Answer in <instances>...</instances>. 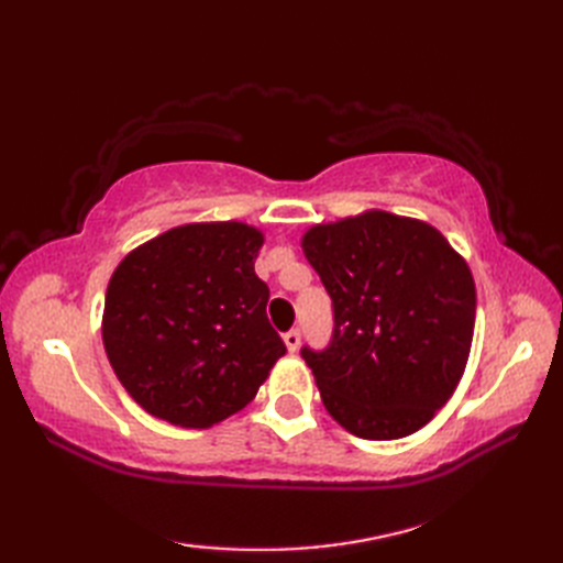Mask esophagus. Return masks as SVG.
Masks as SVG:
<instances>
[{
    "instance_id": "obj_1",
    "label": "esophagus",
    "mask_w": 563,
    "mask_h": 563,
    "mask_svg": "<svg viewBox=\"0 0 563 563\" xmlns=\"http://www.w3.org/2000/svg\"><path fill=\"white\" fill-rule=\"evenodd\" d=\"M283 341H285V345H288V351L295 353L297 349H300V329L285 331V333H283Z\"/></svg>"
}]
</instances>
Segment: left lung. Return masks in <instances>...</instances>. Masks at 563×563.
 I'll return each mask as SVG.
<instances>
[{
	"label": "left lung",
	"instance_id": "8db88e82",
	"mask_svg": "<svg viewBox=\"0 0 563 563\" xmlns=\"http://www.w3.org/2000/svg\"><path fill=\"white\" fill-rule=\"evenodd\" d=\"M307 261L331 297L324 349L302 345L327 411L365 440L416 433L452 397L470 357L476 290L426 222L365 212L312 227Z\"/></svg>",
	"mask_w": 563,
	"mask_h": 563
}]
</instances>
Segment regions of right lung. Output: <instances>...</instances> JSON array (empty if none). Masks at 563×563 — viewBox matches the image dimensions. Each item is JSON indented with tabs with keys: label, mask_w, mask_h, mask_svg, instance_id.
I'll return each instance as SVG.
<instances>
[{
	"label": "right lung",
	"mask_w": 563,
	"mask_h": 563,
	"mask_svg": "<svg viewBox=\"0 0 563 563\" xmlns=\"http://www.w3.org/2000/svg\"><path fill=\"white\" fill-rule=\"evenodd\" d=\"M263 236L242 222L186 224L128 254L111 275L103 349L147 413L208 428L256 397L285 343L268 285L254 273Z\"/></svg>",
	"instance_id": "obj_1"
}]
</instances>
